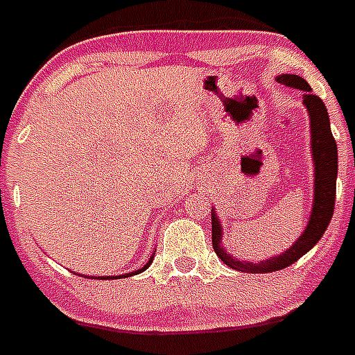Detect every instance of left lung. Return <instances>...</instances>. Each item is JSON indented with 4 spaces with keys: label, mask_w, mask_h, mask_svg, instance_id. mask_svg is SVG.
Segmentation results:
<instances>
[{
    "label": "left lung",
    "mask_w": 355,
    "mask_h": 355,
    "mask_svg": "<svg viewBox=\"0 0 355 355\" xmlns=\"http://www.w3.org/2000/svg\"><path fill=\"white\" fill-rule=\"evenodd\" d=\"M280 84L288 87L300 89L302 102H304L311 123V154H313V164H315V192H313V209H311L310 222L306 225L304 234L293 243L286 253L279 254L277 258H269L263 262L249 263L229 257L225 249L222 248V223L218 222L216 214L212 212V248L216 251L222 262H225L231 269H238L243 273H271L284 269L295 263L302 254H306L319 240L330 225L336 207V180H337V144L331 135L330 119L326 112L324 102L311 93L310 84L300 78L299 75H280L277 76Z\"/></svg>",
    "instance_id": "8db88e82"
}]
</instances>
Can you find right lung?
I'll use <instances>...</instances> for the list:
<instances>
[{
  "mask_svg": "<svg viewBox=\"0 0 355 355\" xmlns=\"http://www.w3.org/2000/svg\"><path fill=\"white\" fill-rule=\"evenodd\" d=\"M150 262H152V260H150ZM150 262L146 263V266H144L143 269H139V271H144V269H146V268H148V266H150ZM139 271H135V273H139ZM113 279H117V277H113ZM98 280H106V277H98Z\"/></svg>",
  "mask_w": 355,
  "mask_h": 355,
  "instance_id": "obj_1",
  "label": "right lung"
}]
</instances>
